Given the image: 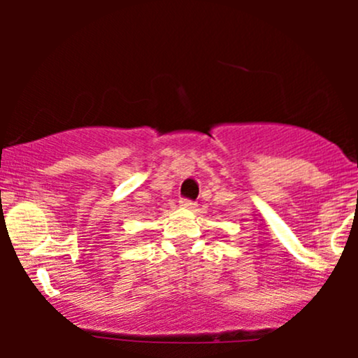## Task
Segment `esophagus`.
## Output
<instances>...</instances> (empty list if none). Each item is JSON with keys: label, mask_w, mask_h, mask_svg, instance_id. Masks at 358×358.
Segmentation results:
<instances>
[{"label": "esophagus", "mask_w": 358, "mask_h": 358, "mask_svg": "<svg viewBox=\"0 0 358 358\" xmlns=\"http://www.w3.org/2000/svg\"><path fill=\"white\" fill-rule=\"evenodd\" d=\"M180 205H182L183 208H195L196 203H193L192 200H180Z\"/></svg>", "instance_id": "1"}]
</instances>
